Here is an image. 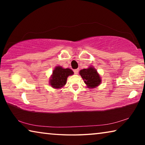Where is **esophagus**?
Instances as JSON below:
<instances>
[{"label": "esophagus", "instance_id": "obj_1", "mask_svg": "<svg viewBox=\"0 0 145 145\" xmlns=\"http://www.w3.org/2000/svg\"><path fill=\"white\" fill-rule=\"evenodd\" d=\"M78 69H75V70H73V72H74V73L75 74H78Z\"/></svg>", "mask_w": 145, "mask_h": 145}]
</instances>
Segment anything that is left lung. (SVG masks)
Returning a JSON list of instances; mask_svg holds the SVG:
<instances>
[{
  "label": "left lung",
  "mask_w": 145,
  "mask_h": 145,
  "mask_svg": "<svg viewBox=\"0 0 145 145\" xmlns=\"http://www.w3.org/2000/svg\"><path fill=\"white\" fill-rule=\"evenodd\" d=\"M79 73L88 88H95L101 83L100 75L98 73L97 70L93 67H90L87 69L81 70Z\"/></svg>",
  "instance_id": "1"
}]
</instances>
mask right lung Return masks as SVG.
<instances>
[{
  "instance_id": "right-lung-1",
  "label": "right lung",
  "mask_w": 145,
  "mask_h": 145,
  "mask_svg": "<svg viewBox=\"0 0 145 145\" xmlns=\"http://www.w3.org/2000/svg\"><path fill=\"white\" fill-rule=\"evenodd\" d=\"M73 74V72L70 68H63L60 66L56 67L50 77V84L56 89L63 88L67 83L68 76Z\"/></svg>"
}]
</instances>
